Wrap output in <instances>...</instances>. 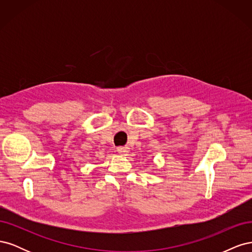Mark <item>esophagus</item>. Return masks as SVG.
<instances>
[{
  "label": "esophagus",
  "mask_w": 252,
  "mask_h": 252,
  "mask_svg": "<svg viewBox=\"0 0 252 252\" xmlns=\"http://www.w3.org/2000/svg\"><path fill=\"white\" fill-rule=\"evenodd\" d=\"M118 152L120 155H127L128 152H129V148L128 147H126V146H120L119 148H118Z\"/></svg>",
  "instance_id": "34e87169"
}]
</instances>
